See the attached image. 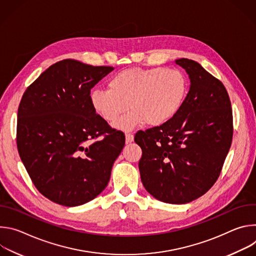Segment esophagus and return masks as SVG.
<instances>
[{
    "label": "esophagus",
    "mask_w": 256,
    "mask_h": 256,
    "mask_svg": "<svg viewBox=\"0 0 256 256\" xmlns=\"http://www.w3.org/2000/svg\"><path fill=\"white\" fill-rule=\"evenodd\" d=\"M134 142V134H126V144H130V142Z\"/></svg>",
    "instance_id": "34e87169"
}]
</instances>
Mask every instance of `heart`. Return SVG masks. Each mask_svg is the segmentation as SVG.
I'll use <instances>...</instances> for the list:
<instances>
[{
	"label": "heart",
	"mask_w": 256,
	"mask_h": 256,
	"mask_svg": "<svg viewBox=\"0 0 256 256\" xmlns=\"http://www.w3.org/2000/svg\"><path fill=\"white\" fill-rule=\"evenodd\" d=\"M188 91L186 75L175 68H132L108 81V89H93L90 103L95 114L112 124L130 107L116 126L132 130L147 124L160 126L171 120L184 105Z\"/></svg>",
	"instance_id": "b5f03b06"
}]
</instances>
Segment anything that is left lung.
I'll list each match as a JSON object with an SVG mask.
<instances>
[{
    "instance_id": "left-lung-1",
    "label": "left lung",
    "mask_w": 256,
    "mask_h": 256,
    "mask_svg": "<svg viewBox=\"0 0 256 256\" xmlns=\"http://www.w3.org/2000/svg\"><path fill=\"white\" fill-rule=\"evenodd\" d=\"M190 87L167 124L138 132L142 186L160 202L186 204L204 194L221 174L233 138L231 101L223 83L198 62L180 58Z\"/></svg>"
}]
</instances>
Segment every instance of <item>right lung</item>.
<instances>
[{"mask_svg": "<svg viewBox=\"0 0 256 256\" xmlns=\"http://www.w3.org/2000/svg\"><path fill=\"white\" fill-rule=\"evenodd\" d=\"M112 70L62 60L22 96L18 152L34 186L56 204L76 206L95 198L124 147V134L99 118L90 103L91 89Z\"/></svg>", "mask_w": 256, "mask_h": 256, "instance_id": "add662e5", "label": "right lung"}]
</instances>
